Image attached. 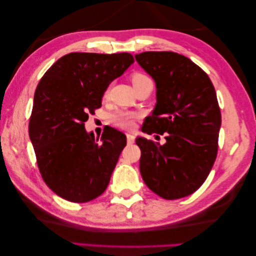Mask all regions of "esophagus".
I'll return each instance as SVG.
<instances>
[{"label":"esophagus","mask_w":256,"mask_h":256,"mask_svg":"<svg viewBox=\"0 0 256 256\" xmlns=\"http://www.w3.org/2000/svg\"><path fill=\"white\" fill-rule=\"evenodd\" d=\"M134 140H135L134 135L131 134V133H126V142H128V145L133 144Z\"/></svg>","instance_id":"obj_1"}]
</instances>
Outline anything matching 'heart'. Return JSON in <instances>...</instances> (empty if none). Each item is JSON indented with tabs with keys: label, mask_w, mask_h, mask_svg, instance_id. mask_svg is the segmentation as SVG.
<instances>
[{
	"label": "heart",
	"mask_w": 256,
	"mask_h": 256,
	"mask_svg": "<svg viewBox=\"0 0 256 256\" xmlns=\"http://www.w3.org/2000/svg\"><path fill=\"white\" fill-rule=\"evenodd\" d=\"M132 84L135 86H140V84L145 82V81L150 80L148 76L142 74V72H134L131 76ZM140 118V114L136 112H130V111H118L113 113L111 116L112 122L116 125L118 128H131L134 122Z\"/></svg>",
	"instance_id": "b5f03b06"
}]
</instances>
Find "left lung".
I'll list each match as a JSON object with an SVG mask.
<instances>
[{"label": "left lung", "mask_w": 256, "mask_h": 256, "mask_svg": "<svg viewBox=\"0 0 256 256\" xmlns=\"http://www.w3.org/2000/svg\"><path fill=\"white\" fill-rule=\"evenodd\" d=\"M135 59L157 89L156 106L142 131L166 140L157 145L136 138L140 175L162 198L186 197L204 182L218 154L221 112L214 86L202 69L177 52H144Z\"/></svg>", "instance_id": "obj_1"}]
</instances>
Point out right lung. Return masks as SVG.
<instances>
[{
    "mask_svg": "<svg viewBox=\"0 0 256 256\" xmlns=\"http://www.w3.org/2000/svg\"><path fill=\"white\" fill-rule=\"evenodd\" d=\"M134 58L128 52H70L59 58L38 84L28 133L46 184L72 202H88L104 192L126 136L108 128L96 143L84 122L101 108L108 86Z\"/></svg>",
    "mask_w": 256,
    "mask_h": 256,
    "instance_id": "add662e5",
    "label": "right lung"
}]
</instances>
